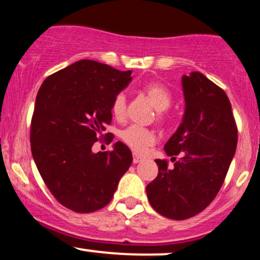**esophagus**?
<instances>
[{
  "instance_id": "obj_1",
  "label": "esophagus",
  "mask_w": 260,
  "mask_h": 260,
  "mask_svg": "<svg viewBox=\"0 0 260 260\" xmlns=\"http://www.w3.org/2000/svg\"><path fill=\"white\" fill-rule=\"evenodd\" d=\"M142 161H143V157H140L139 155H137V154H133V162L134 164L142 162Z\"/></svg>"
}]
</instances>
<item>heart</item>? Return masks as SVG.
Returning a JSON list of instances; mask_svg holds the SVG:
<instances>
[{
  "label": "heart",
  "mask_w": 260,
  "mask_h": 260,
  "mask_svg": "<svg viewBox=\"0 0 260 260\" xmlns=\"http://www.w3.org/2000/svg\"><path fill=\"white\" fill-rule=\"evenodd\" d=\"M143 94L147 96L150 104L157 111V120L164 121L162 111L168 110L172 103V96L170 91L164 85L157 84V83H150L143 88ZM127 100L124 94L116 95L112 101L111 112L116 120H123L126 115ZM121 139L132 149L133 151L138 154H143L147 151L149 147L154 144L156 137L151 129L143 128L138 126H131L122 131Z\"/></svg>",
  "instance_id": "1"
}]
</instances>
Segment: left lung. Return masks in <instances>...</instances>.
Listing matches in <instances>:
<instances>
[{"mask_svg": "<svg viewBox=\"0 0 260 260\" xmlns=\"http://www.w3.org/2000/svg\"><path fill=\"white\" fill-rule=\"evenodd\" d=\"M182 123L164 147L175 164L169 168L165 160H155L159 174L147 186L154 210L174 220L194 216L213 202L237 145L232 107L221 88L203 73L192 72L182 76Z\"/></svg>", "mask_w": 260, "mask_h": 260, "instance_id": "8db88e82", "label": "left lung"}]
</instances>
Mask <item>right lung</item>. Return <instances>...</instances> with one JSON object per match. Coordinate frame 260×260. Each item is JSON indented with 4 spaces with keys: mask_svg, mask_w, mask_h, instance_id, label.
I'll use <instances>...</instances> for the list:
<instances>
[{
    "mask_svg": "<svg viewBox=\"0 0 260 260\" xmlns=\"http://www.w3.org/2000/svg\"><path fill=\"white\" fill-rule=\"evenodd\" d=\"M132 71L82 59L47 77L31 118V154L50 192L76 213L110 203L133 157L122 142L94 153L98 137L111 123L112 101L132 80Z\"/></svg>",
    "mask_w": 260,
    "mask_h": 260,
    "instance_id": "add662e5",
    "label": "right lung"
}]
</instances>
